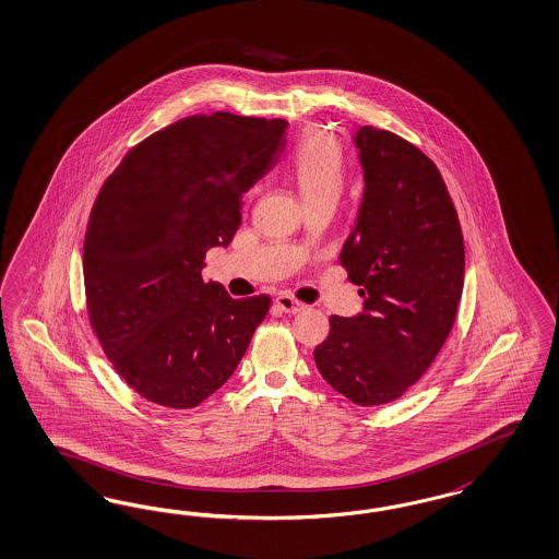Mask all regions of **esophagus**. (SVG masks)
Wrapping results in <instances>:
<instances>
[{"mask_svg":"<svg viewBox=\"0 0 559 559\" xmlns=\"http://www.w3.org/2000/svg\"><path fill=\"white\" fill-rule=\"evenodd\" d=\"M275 307L280 308L282 312H286V314H296V312H300L305 308V305L294 300L292 296H277L275 298Z\"/></svg>","mask_w":559,"mask_h":559,"instance_id":"1","label":"esophagus"}]
</instances>
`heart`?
Returning <instances> with one entry per match:
<instances>
[{
	"label": "heart",
	"mask_w": 559,
	"mask_h": 559,
	"mask_svg": "<svg viewBox=\"0 0 559 559\" xmlns=\"http://www.w3.org/2000/svg\"><path fill=\"white\" fill-rule=\"evenodd\" d=\"M286 173L307 203L340 198L345 185V156L340 142L323 129H308L286 160Z\"/></svg>",
	"instance_id": "heart-1"
}]
</instances>
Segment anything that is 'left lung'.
<instances>
[{
	"mask_svg": "<svg viewBox=\"0 0 559 559\" xmlns=\"http://www.w3.org/2000/svg\"><path fill=\"white\" fill-rule=\"evenodd\" d=\"M358 219L340 263L361 286L356 317L329 319L317 368L356 405H384L430 368L451 333L465 282V245L447 185L415 145L358 127Z\"/></svg>",
	"mask_w": 559,
	"mask_h": 559,
	"instance_id": "8db88e82",
	"label": "left lung"
}]
</instances>
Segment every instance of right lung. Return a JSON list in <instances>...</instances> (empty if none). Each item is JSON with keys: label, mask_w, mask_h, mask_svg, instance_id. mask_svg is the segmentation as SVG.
Listing matches in <instances>:
<instances>
[{"label": "right lung", "mask_w": 559, "mask_h": 559, "mask_svg": "<svg viewBox=\"0 0 559 559\" xmlns=\"http://www.w3.org/2000/svg\"><path fill=\"white\" fill-rule=\"evenodd\" d=\"M284 119L191 115L135 145L103 185L84 238L91 324L147 401L191 409L233 377L270 310L205 284V252L228 247L242 195L286 147Z\"/></svg>", "instance_id": "1"}]
</instances>
